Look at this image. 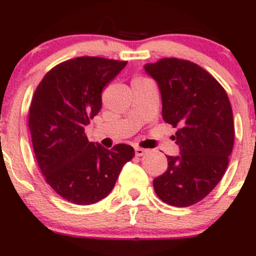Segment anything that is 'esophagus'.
I'll list each match as a JSON object with an SVG mask.
<instances>
[{
  "instance_id": "34e87169",
  "label": "esophagus",
  "mask_w": 256,
  "mask_h": 256,
  "mask_svg": "<svg viewBox=\"0 0 256 256\" xmlns=\"http://www.w3.org/2000/svg\"><path fill=\"white\" fill-rule=\"evenodd\" d=\"M134 152H136L137 156H143V155H146L148 150L146 149H143V148H140V146H137L136 149H134Z\"/></svg>"
}]
</instances>
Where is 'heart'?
Segmentation results:
<instances>
[{
    "label": "heart",
    "mask_w": 256,
    "mask_h": 256,
    "mask_svg": "<svg viewBox=\"0 0 256 256\" xmlns=\"http://www.w3.org/2000/svg\"><path fill=\"white\" fill-rule=\"evenodd\" d=\"M136 79H143V78H136Z\"/></svg>",
    "instance_id": "heart-1"
}]
</instances>
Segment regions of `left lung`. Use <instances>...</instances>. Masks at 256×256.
Wrapping results in <instances>:
<instances>
[{"mask_svg":"<svg viewBox=\"0 0 256 256\" xmlns=\"http://www.w3.org/2000/svg\"><path fill=\"white\" fill-rule=\"evenodd\" d=\"M162 98V119L178 128V156L154 179L158 198L189 207L204 198L222 178L234 140L230 100L219 82L198 64L177 58L146 64Z\"/></svg>","mask_w":256,"mask_h":256,"instance_id":"obj_1","label":"left lung"}]
</instances>
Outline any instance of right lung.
Wrapping results in <instances>:
<instances>
[{
	"mask_svg": "<svg viewBox=\"0 0 256 256\" xmlns=\"http://www.w3.org/2000/svg\"><path fill=\"white\" fill-rule=\"evenodd\" d=\"M126 64L98 56L71 58L52 67L34 91L28 128L37 164L46 183L72 204L104 198L134 156L131 146L108 150L85 134V126L102 107V90Z\"/></svg>",
	"mask_w": 256,
	"mask_h": 256,
	"instance_id": "obj_1",
	"label": "right lung"
}]
</instances>
